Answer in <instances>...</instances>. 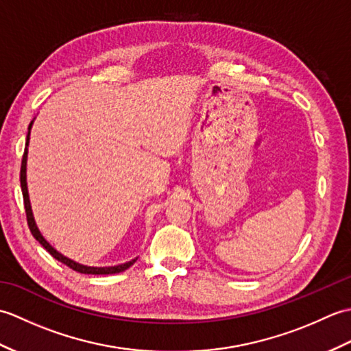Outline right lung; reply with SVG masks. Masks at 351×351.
Returning <instances> with one entry per match:
<instances>
[{
    "instance_id": "right-lung-1",
    "label": "right lung",
    "mask_w": 351,
    "mask_h": 351,
    "mask_svg": "<svg viewBox=\"0 0 351 351\" xmlns=\"http://www.w3.org/2000/svg\"><path fill=\"white\" fill-rule=\"evenodd\" d=\"M32 125L33 122L29 123L28 126V134H27V143H25V151L24 155H22V164H21V189H22V196H24V206H25V214H27V221H28V228L32 230L33 237L36 238L37 241H39L45 250L49 252L51 256H54L57 261H60L64 265H68L72 270H75L78 273H83V274H114V273H121L125 271L126 268H130L134 263H136V259H131L128 263L121 264V265H114V267H88V265H83V264H78L75 261H72L69 258L63 256L62 253H58L52 245L45 240L42 237L40 230L37 229L36 226V221L33 217V211H32V205H29V197H28V189H27V154H28V141H29V130H32Z\"/></svg>"
}]
</instances>
